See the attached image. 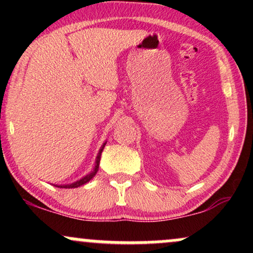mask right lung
<instances>
[{
  "mask_svg": "<svg viewBox=\"0 0 253 253\" xmlns=\"http://www.w3.org/2000/svg\"><path fill=\"white\" fill-rule=\"evenodd\" d=\"M105 144H107V142L103 143V145L101 146V149H99L98 154H97V157H96V161H95V167H93L92 171L88 174H85V176L82 177V178L76 180V182L74 183H70V184H61V185H55L57 186V188H62V189H74V188H79L81 185H84L85 183H88L90 179H92L93 177H95V174L97 173L98 171V168H99V161H101V155H102V151L103 149H104Z\"/></svg>",
  "mask_w": 253,
  "mask_h": 253,
  "instance_id": "add662e5",
  "label": "right lung"
}]
</instances>
